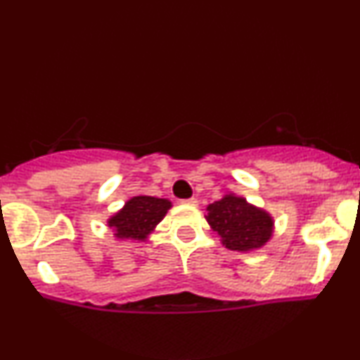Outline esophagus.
Masks as SVG:
<instances>
[{"instance_id": "obj_1", "label": "esophagus", "mask_w": 360, "mask_h": 360, "mask_svg": "<svg viewBox=\"0 0 360 360\" xmlns=\"http://www.w3.org/2000/svg\"><path fill=\"white\" fill-rule=\"evenodd\" d=\"M184 205H191V206H196L198 205V200L196 198H188V200H183Z\"/></svg>"}]
</instances>
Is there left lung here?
<instances>
[{
    "instance_id": "8db88e82",
    "label": "left lung",
    "mask_w": 360,
    "mask_h": 360,
    "mask_svg": "<svg viewBox=\"0 0 360 360\" xmlns=\"http://www.w3.org/2000/svg\"><path fill=\"white\" fill-rule=\"evenodd\" d=\"M206 210V221L220 235L226 249L240 252L259 249L271 238L274 225L271 214L249 205L243 198L226 194Z\"/></svg>"
}]
</instances>
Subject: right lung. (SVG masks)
Segmentation results:
<instances>
[{
  "label": "right lung",
  "instance_id": "right-lung-1",
  "mask_svg": "<svg viewBox=\"0 0 360 360\" xmlns=\"http://www.w3.org/2000/svg\"><path fill=\"white\" fill-rule=\"evenodd\" d=\"M171 201L164 198L135 196L128 200L120 212L111 217L108 225L118 238L146 240L154 226L166 217Z\"/></svg>",
  "mask_w": 360,
  "mask_h": 360
}]
</instances>
